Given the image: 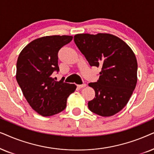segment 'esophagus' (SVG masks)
I'll list each match as a JSON object with an SVG mask.
<instances>
[{"instance_id": "34e87169", "label": "esophagus", "mask_w": 154, "mask_h": 154, "mask_svg": "<svg viewBox=\"0 0 154 154\" xmlns=\"http://www.w3.org/2000/svg\"><path fill=\"white\" fill-rule=\"evenodd\" d=\"M86 87V84H83V85H77V87L79 88V89H82V88H84Z\"/></svg>"}]
</instances>
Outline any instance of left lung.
Listing matches in <instances>:
<instances>
[{"mask_svg": "<svg viewBox=\"0 0 154 154\" xmlns=\"http://www.w3.org/2000/svg\"><path fill=\"white\" fill-rule=\"evenodd\" d=\"M74 41L89 65L101 68L98 80L89 84L95 98L88 102V107L98 116H113L127 105L136 87L134 53L125 42L110 34H79Z\"/></svg>", "mask_w": 154, "mask_h": 154, "instance_id": "left-lung-1", "label": "left lung"}]
</instances>
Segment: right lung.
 <instances>
[{"instance_id": "1", "label": "right lung", "mask_w": 154, "mask_h": 154, "mask_svg": "<svg viewBox=\"0 0 154 154\" xmlns=\"http://www.w3.org/2000/svg\"><path fill=\"white\" fill-rule=\"evenodd\" d=\"M72 36H47L32 41L20 53L16 79L31 107L42 116L58 114L66 108L75 85L55 81L59 71L58 53L72 40Z\"/></svg>"}]
</instances>
